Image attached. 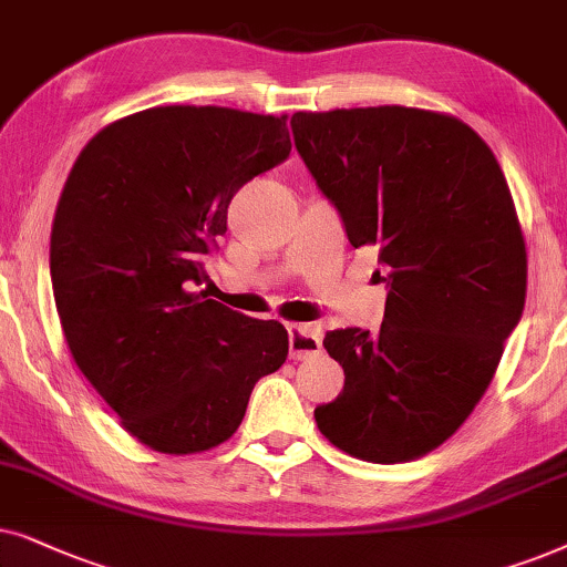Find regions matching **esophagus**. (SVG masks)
<instances>
[{
    "label": "esophagus",
    "mask_w": 567,
    "mask_h": 567,
    "mask_svg": "<svg viewBox=\"0 0 567 567\" xmlns=\"http://www.w3.org/2000/svg\"><path fill=\"white\" fill-rule=\"evenodd\" d=\"M290 337V358L292 360H306L311 354L321 352V334L313 327H300V323H292L288 327Z\"/></svg>",
    "instance_id": "34e87169"
}]
</instances>
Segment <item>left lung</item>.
Returning a JSON list of instances; mask_svg holds the SVG:
<instances>
[{
	"instance_id": "obj_1",
	"label": "left lung",
	"mask_w": 567,
	"mask_h": 567,
	"mask_svg": "<svg viewBox=\"0 0 567 567\" xmlns=\"http://www.w3.org/2000/svg\"><path fill=\"white\" fill-rule=\"evenodd\" d=\"M292 140L354 248L379 246V331L334 329L344 371L316 406L323 435L362 462L433 451L470 417L524 313L526 246L493 150L464 121L379 105L292 113Z\"/></svg>"
}]
</instances>
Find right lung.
<instances>
[{
    "label": "right lung",
    "mask_w": 567,
    "mask_h": 567,
    "mask_svg": "<svg viewBox=\"0 0 567 567\" xmlns=\"http://www.w3.org/2000/svg\"><path fill=\"white\" fill-rule=\"evenodd\" d=\"M290 147L285 116L161 105L113 121L72 165L51 228L56 311L80 371L153 451L220 446L288 358L282 323L188 290L233 196Z\"/></svg>",
    "instance_id": "right-lung-1"
}]
</instances>
